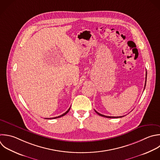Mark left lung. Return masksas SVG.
Masks as SVG:
<instances>
[{
	"label": "left lung",
	"mask_w": 160,
	"mask_h": 160,
	"mask_svg": "<svg viewBox=\"0 0 160 160\" xmlns=\"http://www.w3.org/2000/svg\"><path fill=\"white\" fill-rule=\"evenodd\" d=\"M146 77H147V72H146ZM146 82H145L144 88H145V86H146ZM96 111V112L98 115H99V116H102V117H106V118H121V117H122V116H117V117H115V116H105V115L101 114L99 113L98 112H97L96 111Z\"/></svg>",
	"instance_id": "obj_1"
}]
</instances>
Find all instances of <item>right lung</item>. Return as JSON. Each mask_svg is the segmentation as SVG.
<instances>
[{
  "instance_id": "add662e5",
  "label": "right lung",
  "mask_w": 160,
  "mask_h": 160,
  "mask_svg": "<svg viewBox=\"0 0 160 160\" xmlns=\"http://www.w3.org/2000/svg\"><path fill=\"white\" fill-rule=\"evenodd\" d=\"M70 108H71V107L69 108V109L66 112H64V114H62V115H61V116H57V117H54V118H46V119H56V118H60V117H62V116H64V115H66L69 111V110H70Z\"/></svg>"
}]
</instances>
